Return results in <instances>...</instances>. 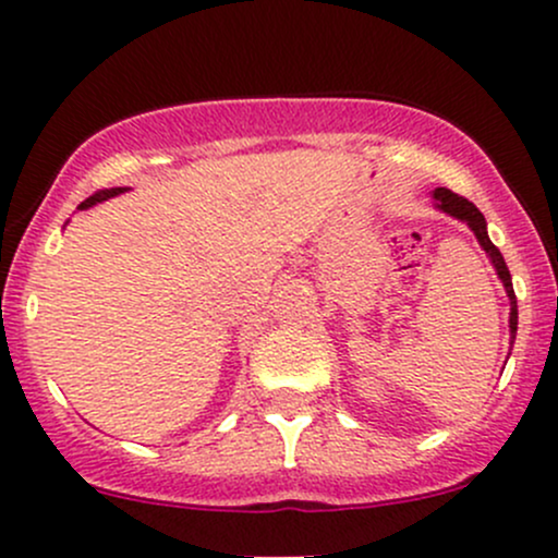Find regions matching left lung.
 Here are the masks:
<instances>
[{"label": "left lung", "mask_w": 558, "mask_h": 558, "mask_svg": "<svg viewBox=\"0 0 558 558\" xmlns=\"http://www.w3.org/2000/svg\"><path fill=\"white\" fill-rule=\"evenodd\" d=\"M433 198H435V202H438V209H444V213H448L451 217H457V220H464L466 226L475 230L480 246L485 248V254H488V257H490L493 267H496L498 278H501L506 293H509V301H511L509 328H511V343H514V332H517V296H514V288H511L509 267H506L501 252H498V248L493 246V241L488 239V228H485L483 213H480V209L470 202V198L453 194V191H448V189H435L433 191Z\"/></svg>", "instance_id": "8db88e82"}]
</instances>
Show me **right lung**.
<instances>
[{"instance_id": "right-lung-1", "label": "right lung", "mask_w": 558, "mask_h": 558, "mask_svg": "<svg viewBox=\"0 0 558 558\" xmlns=\"http://www.w3.org/2000/svg\"><path fill=\"white\" fill-rule=\"evenodd\" d=\"M118 194H123V189H107V191H96L94 196H88L86 202H81V207H78V209H88V207H94L96 202H105V198H110V196H118Z\"/></svg>"}]
</instances>
